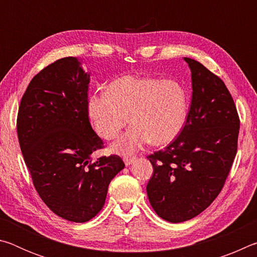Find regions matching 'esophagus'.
I'll return each instance as SVG.
<instances>
[{
	"label": "esophagus",
	"mask_w": 257,
	"mask_h": 257,
	"mask_svg": "<svg viewBox=\"0 0 257 257\" xmlns=\"http://www.w3.org/2000/svg\"><path fill=\"white\" fill-rule=\"evenodd\" d=\"M135 160H136V158H134V156H124V158H123V162H124V164L128 167V165L132 164Z\"/></svg>",
	"instance_id": "34e87169"
}]
</instances>
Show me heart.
Returning <instances> with one entry per match:
<instances>
[{"label": "heart", "mask_w": 257, "mask_h": 257, "mask_svg": "<svg viewBox=\"0 0 257 257\" xmlns=\"http://www.w3.org/2000/svg\"><path fill=\"white\" fill-rule=\"evenodd\" d=\"M87 111L94 130L104 139L114 138L130 118L132 127L111 145L114 153L130 155L150 142H172L185 125L188 99L176 80L124 76L111 81L106 93L92 95Z\"/></svg>", "instance_id": "b5f03b06"}]
</instances>
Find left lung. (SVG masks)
<instances>
[{"label":"left lung","instance_id":"1","mask_svg":"<svg viewBox=\"0 0 257 257\" xmlns=\"http://www.w3.org/2000/svg\"><path fill=\"white\" fill-rule=\"evenodd\" d=\"M190 108L181 133L150 155L153 176L146 190L152 207L172 223L184 222L211 205L222 189L237 153L239 118L219 77L193 59Z\"/></svg>","mask_w":257,"mask_h":257}]
</instances>
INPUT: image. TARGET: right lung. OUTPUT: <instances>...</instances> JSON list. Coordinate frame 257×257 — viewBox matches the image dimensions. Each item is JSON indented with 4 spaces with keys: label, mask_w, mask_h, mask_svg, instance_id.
Masks as SVG:
<instances>
[{
    "label": "right lung",
    "mask_w": 257,
    "mask_h": 257,
    "mask_svg": "<svg viewBox=\"0 0 257 257\" xmlns=\"http://www.w3.org/2000/svg\"><path fill=\"white\" fill-rule=\"evenodd\" d=\"M89 80L81 60L55 61L29 82L17 120L21 153L43 202L80 223L102 210L108 185L124 168L118 155L92 162L103 142L89 123Z\"/></svg>",
    "instance_id": "1"
}]
</instances>
